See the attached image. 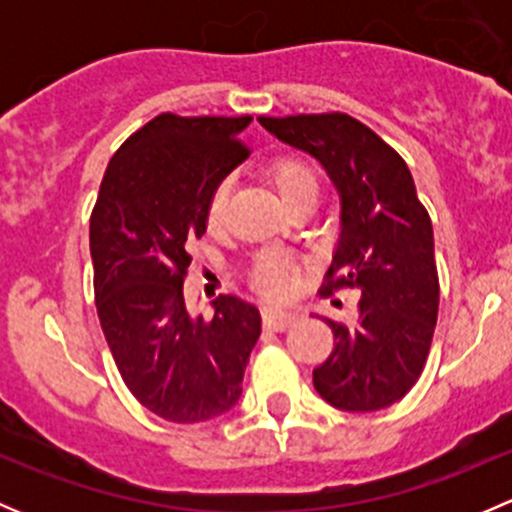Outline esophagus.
Segmentation results:
<instances>
[{
    "label": "esophagus",
    "mask_w": 512,
    "mask_h": 512,
    "mask_svg": "<svg viewBox=\"0 0 512 512\" xmlns=\"http://www.w3.org/2000/svg\"><path fill=\"white\" fill-rule=\"evenodd\" d=\"M299 319V312L285 307H267L265 309V327L275 329V332H285Z\"/></svg>",
    "instance_id": "1"
}]
</instances>
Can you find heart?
I'll list each match as a JSON object with an SVG mask.
<instances>
[{"label": "heart", "instance_id": "heart-1", "mask_svg": "<svg viewBox=\"0 0 512 512\" xmlns=\"http://www.w3.org/2000/svg\"><path fill=\"white\" fill-rule=\"evenodd\" d=\"M265 178L270 180L272 190H275V195L285 208L297 203V200L317 198L319 195L317 168L304 156H297V153H285V156L272 158L265 165ZM225 195V185H218L213 195H210L208 213H205V223H208L210 230H218L220 227ZM294 272H297V267H294L292 257L280 255V252H262L255 260V265H252V282L270 294H285L294 285Z\"/></svg>", "mask_w": 512, "mask_h": 512}]
</instances>
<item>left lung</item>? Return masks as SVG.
<instances>
[{"instance_id":"1","label":"left lung","mask_w":512,"mask_h":512,"mask_svg":"<svg viewBox=\"0 0 512 512\" xmlns=\"http://www.w3.org/2000/svg\"><path fill=\"white\" fill-rule=\"evenodd\" d=\"M260 123L327 170L342 213L324 292H361L354 324L324 319L334 352L314 369V389L334 409H386L421 376L438 317L433 227L409 165L347 113L260 116Z\"/></svg>"}]
</instances>
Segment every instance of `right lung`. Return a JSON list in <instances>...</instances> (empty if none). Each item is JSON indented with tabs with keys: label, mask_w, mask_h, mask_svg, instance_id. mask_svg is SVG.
Listing matches in <instances>:
<instances>
[{
	"label": "right lung",
	"mask_w": 512,
	"mask_h": 512,
	"mask_svg": "<svg viewBox=\"0 0 512 512\" xmlns=\"http://www.w3.org/2000/svg\"><path fill=\"white\" fill-rule=\"evenodd\" d=\"M250 121L160 113L111 158L91 213L101 329L128 391L165 421L227 414L262 332L245 299L220 294L203 319L183 294L188 245L203 237L213 190L240 165Z\"/></svg>",
	"instance_id": "add662e5"
}]
</instances>
